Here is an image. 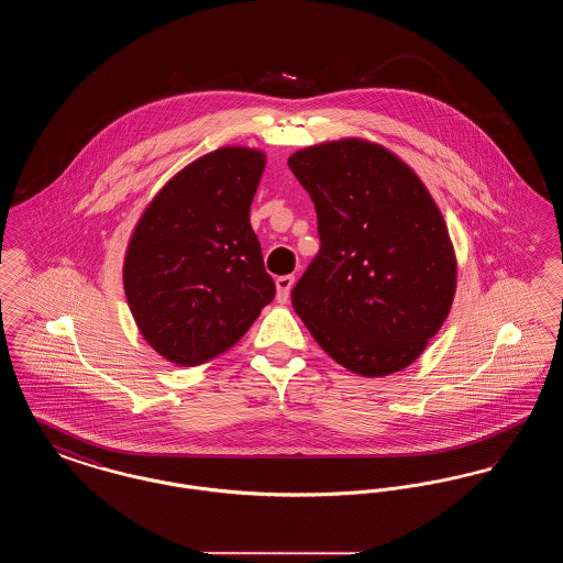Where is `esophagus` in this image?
Segmentation results:
<instances>
[{"label":"esophagus","instance_id":"1","mask_svg":"<svg viewBox=\"0 0 563 563\" xmlns=\"http://www.w3.org/2000/svg\"><path fill=\"white\" fill-rule=\"evenodd\" d=\"M294 285V274H285V276H278V278H276V299H278L280 303H287V299H289V294H291Z\"/></svg>","mask_w":563,"mask_h":563}]
</instances>
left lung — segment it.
Returning a JSON list of instances; mask_svg holds the SVG:
<instances>
[{"label": "left lung", "mask_w": 563, "mask_h": 563, "mask_svg": "<svg viewBox=\"0 0 563 563\" xmlns=\"http://www.w3.org/2000/svg\"><path fill=\"white\" fill-rule=\"evenodd\" d=\"M321 249L294 287L295 312L333 361L365 377L411 365L448 319L455 257L418 175L382 145L342 139L295 152Z\"/></svg>", "instance_id": "8db88e82"}]
</instances>
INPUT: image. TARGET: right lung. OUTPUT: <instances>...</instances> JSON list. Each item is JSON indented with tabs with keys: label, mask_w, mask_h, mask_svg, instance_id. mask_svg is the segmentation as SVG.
Listing matches in <instances>:
<instances>
[{
	"label": "right lung",
	"mask_w": 563,
	"mask_h": 563,
	"mask_svg": "<svg viewBox=\"0 0 563 563\" xmlns=\"http://www.w3.org/2000/svg\"><path fill=\"white\" fill-rule=\"evenodd\" d=\"M266 156L221 147L177 173L134 228L124 291L147 344L181 367L232 349L276 295L251 228Z\"/></svg>",
	"instance_id": "right-lung-1"
}]
</instances>
